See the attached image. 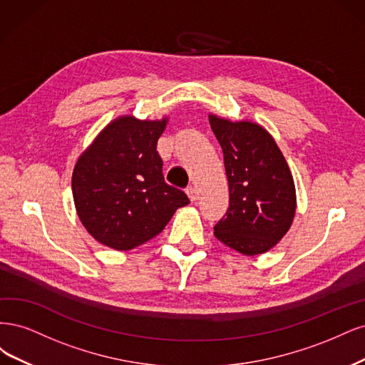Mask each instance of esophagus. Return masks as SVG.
Wrapping results in <instances>:
<instances>
[{
	"instance_id": "34e87169",
	"label": "esophagus",
	"mask_w": 365,
	"mask_h": 365,
	"mask_svg": "<svg viewBox=\"0 0 365 365\" xmlns=\"http://www.w3.org/2000/svg\"><path fill=\"white\" fill-rule=\"evenodd\" d=\"M186 194H187V197H190V200H191L192 203H194V202H197V198H198V192H197V190H195V186H190V187H186Z\"/></svg>"
}]
</instances>
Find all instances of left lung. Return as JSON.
<instances>
[{"mask_svg":"<svg viewBox=\"0 0 365 365\" xmlns=\"http://www.w3.org/2000/svg\"><path fill=\"white\" fill-rule=\"evenodd\" d=\"M225 155L229 209L214 227L217 240L242 255L268 252L285 237L296 214V186L276 140L252 121L209 115Z\"/></svg>","mask_w":365,"mask_h":365,"instance_id":"1","label":"left lung"}]
</instances>
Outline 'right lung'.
Masks as SVG:
<instances>
[{
    "instance_id": "right-lung-1",
    "label": "right lung",
    "mask_w": 365,
    "mask_h": 365,
    "mask_svg": "<svg viewBox=\"0 0 365 365\" xmlns=\"http://www.w3.org/2000/svg\"><path fill=\"white\" fill-rule=\"evenodd\" d=\"M168 118L120 116L81 153L73 173L77 215L98 242L130 250L155 238L190 198L165 183L156 150Z\"/></svg>"
}]
</instances>
